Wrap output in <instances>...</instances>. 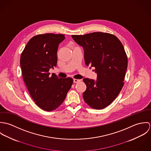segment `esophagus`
I'll use <instances>...</instances> for the list:
<instances>
[{"mask_svg":"<svg viewBox=\"0 0 151 151\" xmlns=\"http://www.w3.org/2000/svg\"><path fill=\"white\" fill-rule=\"evenodd\" d=\"M81 80H78V79H74L73 80V82L74 83H78L80 82Z\"/></svg>","mask_w":151,"mask_h":151,"instance_id":"esophagus-1","label":"esophagus"}]
</instances>
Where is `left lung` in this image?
<instances>
[{"label": "left lung", "instance_id": "obj_1", "mask_svg": "<svg viewBox=\"0 0 151 151\" xmlns=\"http://www.w3.org/2000/svg\"><path fill=\"white\" fill-rule=\"evenodd\" d=\"M73 39L83 46L86 65L93 67L97 80L84 78L86 89L85 102L95 109L111 104L120 92L128 65L123 45L114 35L96 32L83 35H73Z\"/></svg>", "mask_w": 151, "mask_h": 151}]
</instances>
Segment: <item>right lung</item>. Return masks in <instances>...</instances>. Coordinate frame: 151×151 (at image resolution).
Listing matches in <instances>:
<instances>
[{
    "label": "right lung",
    "instance_id": "1",
    "mask_svg": "<svg viewBox=\"0 0 151 151\" xmlns=\"http://www.w3.org/2000/svg\"><path fill=\"white\" fill-rule=\"evenodd\" d=\"M65 39L63 34L37 35L28 41L21 55L20 66L25 86L36 105L45 111L59 108L73 83L70 77L59 78L49 73L57 65L58 46Z\"/></svg>",
    "mask_w": 151,
    "mask_h": 151
}]
</instances>
